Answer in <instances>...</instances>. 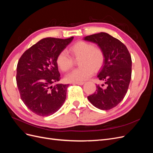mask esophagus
Masks as SVG:
<instances>
[{"mask_svg":"<svg viewBox=\"0 0 153 153\" xmlns=\"http://www.w3.org/2000/svg\"><path fill=\"white\" fill-rule=\"evenodd\" d=\"M73 84H76V85H82L84 84V82H74Z\"/></svg>","mask_w":153,"mask_h":153,"instance_id":"obj_1","label":"esophagus"}]
</instances>
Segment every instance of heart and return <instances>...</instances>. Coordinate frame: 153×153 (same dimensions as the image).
<instances>
[{
    "mask_svg": "<svg viewBox=\"0 0 153 153\" xmlns=\"http://www.w3.org/2000/svg\"><path fill=\"white\" fill-rule=\"evenodd\" d=\"M69 52L75 59H78V66L66 76V79L70 82H80L90 78L93 71H98L105 62V53L100 48L89 42L80 41L69 48ZM59 68L62 71H68L73 66V60L66 51H61L56 59Z\"/></svg>",
    "mask_w": 153,
    "mask_h": 153,
    "instance_id": "obj_1",
    "label": "heart"
}]
</instances>
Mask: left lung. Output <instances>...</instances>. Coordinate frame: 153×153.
I'll use <instances>...</instances> for the list:
<instances>
[{"instance_id":"8db88e82","label":"left lung","mask_w":153,"mask_h":153,"mask_svg":"<svg viewBox=\"0 0 153 153\" xmlns=\"http://www.w3.org/2000/svg\"><path fill=\"white\" fill-rule=\"evenodd\" d=\"M99 46L105 53L104 65L98 78L105 82L97 85L94 94L87 97L95 107L108 110L124 99L131 78V57L121 41L105 32L86 36L84 39Z\"/></svg>"}]
</instances>
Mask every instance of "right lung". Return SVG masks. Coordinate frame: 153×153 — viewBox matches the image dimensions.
Wrapping results in <instances>:
<instances>
[{
	"mask_svg": "<svg viewBox=\"0 0 153 153\" xmlns=\"http://www.w3.org/2000/svg\"><path fill=\"white\" fill-rule=\"evenodd\" d=\"M73 39H41L18 61L16 79L21 99L27 108L40 116L52 115L65 101L68 85L52 84L61 78L56 63L57 55Z\"/></svg>",
	"mask_w": 153,
	"mask_h": 153,
	"instance_id": "add662e5",
	"label": "right lung"
}]
</instances>
